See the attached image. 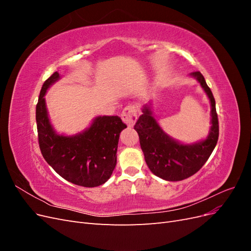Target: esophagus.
Returning a JSON list of instances; mask_svg holds the SVG:
<instances>
[{
    "mask_svg": "<svg viewBox=\"0 0 251 251\" xmlns=\"http://www.w3.org/2000/svg\"><path fill=\"white\" fill-rule=\"evenodd\" d=\"M121 117L128 126H133L137 120V109L134 105H127L121 113Z\"/></svg>",
    "mask_w": 251,
    "mask_h": 251,
    "instance_id": "esophagus-1",
    "label": "esophagus"
}]
</instances>
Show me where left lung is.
Returning <instances> with one entry per match:
<instances>
[{
	"mask_svg": "<svg viewBox=\"0 0 251 251\" xmlns=\"http://www.w3.org/2000/svg\"><path fill=\"white\" fill-rule=\"evenodd\" d=\"M200 82L211 104V127L208 137L194 144H181L166 135L159 126L146 104L134 128L138 133L140 147L151 172L168 181H181L193 176L208 160L219 138V120L216 101L203 75L196 71L191 73Z\"/></svg>",
	"mask_w": 251,
	"mask_h": 251,
	"instance_id": "obj_1",
	"label": "left lung"
}]
</instances>
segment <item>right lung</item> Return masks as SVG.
<instances>
[{
	"label": "right lung",
	"instance_id": "1",
	"mask_svg": "<svg viewBox=\"0 0 251 251\" xmlns=\"http://www.w3.org/2000/svg\"><path fill=\"white\" fill-rule=\"evenodd\" d=\"M59 78L57 72L44 82L36 104L37 137L45 160L60 177L73 184L95 187L111 177L116 165L120 132L126 127L118 116H100L83 133L57 135L50 125L45 94Z\"/></svg>",
	"mask_w": 251,
	"mask_h": 251
}]
</instances>
